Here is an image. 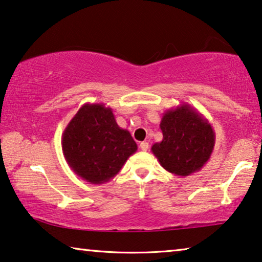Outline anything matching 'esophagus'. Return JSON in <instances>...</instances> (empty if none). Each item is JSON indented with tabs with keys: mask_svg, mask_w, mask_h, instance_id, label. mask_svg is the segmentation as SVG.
Here are the masks:
<instances>
[{
	"mask_svg": "<svg viewBox=\"0 0 262 262\" xmlns=\"http://www.w3.org/2000/svg\"><path fill=\"white\" fill-rule=\"evenodd\" d=\"M139 147H140V150L146 151L147 149H149V143H147V142H142V143L139 144Z\"/></svg>",
	"mask_w": 262,
	"mask_h": 262,
	"instance_id": "1",
	"label": "esophagus"
}]
</instances>
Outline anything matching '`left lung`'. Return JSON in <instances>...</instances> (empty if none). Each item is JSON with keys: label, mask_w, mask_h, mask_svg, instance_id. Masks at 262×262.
<instances>
[{"label": "left lung", "mask_w": 262, "mask_h": 262, "mask_svg": "<svg viewBox=\"0 0 262 262\" xmlns=\"http://www.w3.org/2000/svg\"><path fill=\"white\" fill-rule=\"evenodd\" d=\"M163 139L151 151L166 171L189 176L209 161L215 145V132L209 120L195 107L181 104L163 113Z\"/></svg>", "instance_id": "obj_1"}]
</instances>
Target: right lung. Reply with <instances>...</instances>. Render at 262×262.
I'll return each instance as SVG.
<instances>
[{
    "mask_svg": "<svg viewBox=\"0 0 262 262\" xmlns=\"http://www.w3.org/2000/svg\"><path fill=\"white\" fill-rule=\"evenodd\" d=\"M62 154L67 164L91 184H104L115 177L137 144L117 124L112 108L86 103L62 132Z\"/></svg>",
    "mask_w": 262,
    "mask_h": 262,
    "instance_id": "obj_1",
    "label": "right lung"
}]
</instances>
